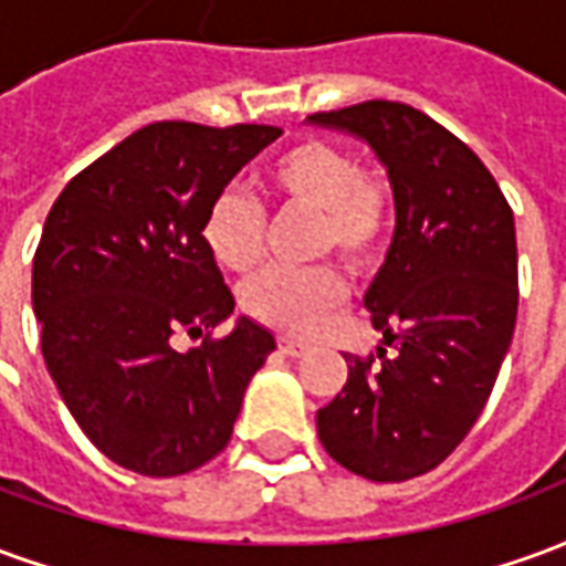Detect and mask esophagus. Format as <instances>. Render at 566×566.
<instances>
[{
  "mask_svg": "<svg viewBox=\"0 0 566 566\" xmlns=\"http://www.w3.org/2000/svg\"><path fill=\"white\" fill-rule=\"evenodd\" d=\"M279 348H282V355L287 357H303L308 352V343L294 339V336H279Z\"/></svg>",
  "mask_w": 566,
  "mask_h": 566,
  "instance_id": "1",
  "label": "esophagus"
}]
</instances>
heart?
Wrapping results in <instances>:
<instances>
[{
    "label": "heart",
    "mask_w": 566,
    "mask_h": 566,
    "mask_svg": "<svg viewBox=\"0 0 566 566\" xmlns=\"http://www.w3.org/2000/svg\"><path fill=\"white\" fill-rule=\"evenodd\" d=\"M266 187L284 202L324 214L321 254H336L355 270L376 254L388 227L391 190L379 172L360 169L355 154L343 145L308 139L282 150L266 166ZM263 227V206L245 190L230 187L206 211L202 239L221 266L242 272L260 260ZM239 300L248 315L263 324L287 333H308L343 303L345 282L333 266H266L242 284Z\"/></svg>",
    "instance_id": "heart-1"
}]
</instances>
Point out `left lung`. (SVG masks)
Returning <instances> with one entry per match:
<instances>
[{"mask_svg": "<svg viewBox=\"0 0 566 566\" xmlns=\"http://www.w3.org/2000/svg\"><path fill=\"white\" fill-rule=\"evenodd\" d=\"M308 124L367 142L397 211L364 296L394 355H345L348 381L315 418L321 446L364 479L406 482L461 446L497 381L518 312L515 221L485 163L412 105L369 99Z\"/></svg>", "mask_w": 566, "mask_h": 566, "instance_id": "8db88e82", "label": "left lung"}]
</instances>
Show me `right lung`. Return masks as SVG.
Segmentation results:
<instances>
[{
  "mask_svg": "<svg viewBox=\"0 0 566 566\" xmlns=\"http://www.w3.org/2000/svg\"><path fill=\"white\" fill-rule=\"evenodd\" d=\"M279 127L160 120L91 163L48 214L32 260V312L56 391L108 461L181 475L233 437L251 376L275 348L235 321V300L202 239L206 211ZM207 333L175 353L171 336Z\"/></svg>",
  "mask_w": 566,
  "mask_h": 566,
  "instance_id": "obj_1",
  "label": "right lung"
}]
</instances>
